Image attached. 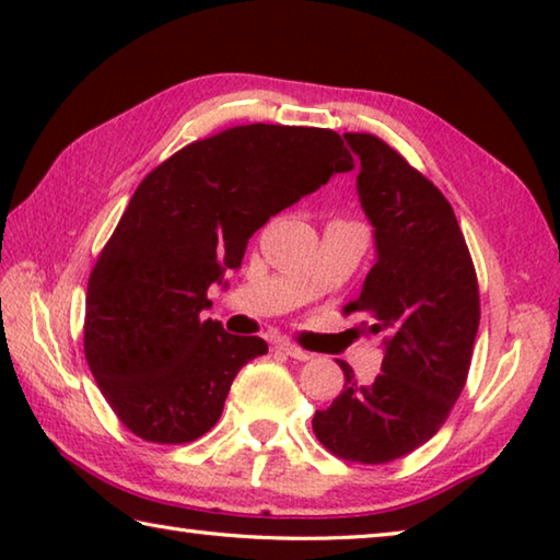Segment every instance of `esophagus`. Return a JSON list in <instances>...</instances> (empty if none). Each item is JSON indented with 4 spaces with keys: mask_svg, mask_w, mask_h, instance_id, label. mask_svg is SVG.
<instances>
[{
    "mask_svg": "<svg viewBox=\"0 0 560 560\" xmlns=\"http://www.w3.org/2000/svg\"><path fill=\"white\" fill-rule=\"evenodd\" d=\"M273 348L281 350V353H287V355L293 358V360H308V358H311V353H306V350L299 348V346L289 343V340H279V343L273 346Z\"/></svg>",
    "mask_w": 560,
    "mask_h": 560,
    "instance_id": "34e87169",
    "label": "esophagus"
}]
</instances>
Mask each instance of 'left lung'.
Wrapping results in <instances>:
<instances>
[{
	"mask_svg": "<svg viewBox=\"0 0 560 560\" xmlns=\"http://www.w3.org/2000/svg\"><path fill=\"white\" fill-rule=\"evenodd\" d=\"M343 138L360 160L355 189L375 240L373 269L346 311L383 338V373L358 385L340 363L343 390L314 415V432L336 457L385 464L428 442L457 402L479 330V287L440 189L381 138Z\"/></svg>",
	"mask_w": 560,
	"mask_h": 560,
	"instance_id": "8db88e82",
	"label": "left lung"
}]
</instances>
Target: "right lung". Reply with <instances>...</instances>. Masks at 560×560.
<instances>
[{
  "label": "right lung",
  "instance_id": "add662e5",
  "mask_svg": "<svg viewBox=\"0 0 560 560\" xmlns=\"http://www.w3.org/2000/svg\"><path fill=\"white\" fill-rule=\"evenodd\" d=\"M350 167L334 130L252 122L183 148L138 185L91 271L83 326L91 373L132 434L183 444L214 428L267 343L205 320L207 289L242 267L269 217Z\"/></svg>",
  "mask_w": 560,
  "mask_h": 560
}]
</instances>
